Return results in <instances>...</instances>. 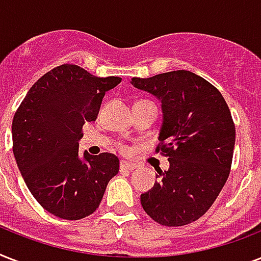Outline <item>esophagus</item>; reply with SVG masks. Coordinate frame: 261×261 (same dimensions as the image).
<instances>
[{"label": "esophagus", "mask_w": 261, "mask_h": 261, "mask_svg": "<svg viewBox=\"0 0 261 261\" xmlns=\"http://www.w3.org/2000/svg\"><path fill=\"white\" fill-rule=\"evenodd\" d=\"M134 169H137L135 164L127 163V161H122L120 163V171H134Z\"/></svg>", "instance_id": "34e87169"}]
</instances>
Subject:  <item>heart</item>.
Returning <instances> with one entry per match:
<instances>
[{"label":"heart","mask_w":261,"mask_h":261,"mask_svg":"<svg viewBox=\"0 0 261 261\" xmlns=\"http://www.w3.org/2000/svg\"><path fill=\"white\" fill-rule=\"evenodd\" d=\"M122 149H123V150H126V147H122Z\"/></svg>","instance_id":"1"}]
</instances>
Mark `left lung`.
I'll list each match as a JSON object with an SVG mask.
<instances>
[{"mask_svg": "<svg viewBox=\"0 0 261 261\" xmlns=\"http://www.w3.org/2000/svg\"><path fill=\"white\" fill-rule=\"evenodd\" d=\"M131 84L159 98L163 126L155 153L168 157L154 187L141 195L143 210L164 226H184L214 203L230 173L236 127L214 85L187 70L168 71Z\"/></svg>", "mask_w": 261, "mask_h": 261, "instance_id": "1", "label": "left lung"}]
</instances>
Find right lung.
Wrapping results in <instances>:
<instances>
[{
	"instance_id": "1",
	"label": "right lung",
	"mask_w": 261,
	"mask_h": 261,
	"mask_svg": "<svg viewBox=\"0 0 261 261\" xmlns=\"http://www.w3.org/2000/svg\"><path fill=\"white\" fill-rule=\"evenodd\" d=\"M120 77H96L61 65L31 87L12 122L13 154L28 190L50 214L77 221L96 211L119 172L115 154L79 155L84 123L94 122Z\"/></svg>"
}]
</instances>
